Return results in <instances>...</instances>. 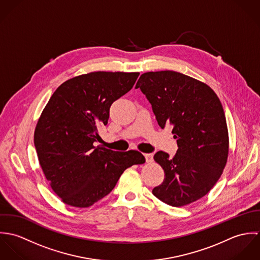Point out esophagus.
I'll list each match as a JSON object with an SVG mask.
<instances>
[{"instance_id":"34e87169","label":"esophagus","mask_w":260,"mask_h":260,"mask_svg":"<svg viewBox=\"0 0 260 260\" xmlns=\"http://www.w3.org/2000/svg\"><path fill=\"white\" fill-rule=\"evenodd\" d=\"M144 157H145V159H146V162H151L152 159H153V154H151V153H145V154H144Z\"/></svg>"}]
</instances>
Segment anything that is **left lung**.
Instances as JSON below:
<instances>
[{
    "mask_svg": "<svg viewBox=\"0 0 260 260\" xmlns=\"http://www.w3.org/2000/svg\"><path fill=\"white\" fill-rule=\"evenodd\" d=\"M135 88L148 99L158 125L173 126L178 145L173 158L163 151L154 155L165 178L152 193L174 207L202 198L220 178L229 152L219 98L205 83L169 70L141 75Z\"/></svg>",
    "mask_w": 260,
    "mask_h": 260,
    "instance_id": "left-lung-1",
    "label": "left lung"
}]
</instances>
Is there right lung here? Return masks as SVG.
<instances>
[{
  "label": "right lung",
  "instance_id": "add662e5",
  "mask_svg": "<svg viewBox=\"0 0 260 260\" xmlns=\"http://www.w3.org/2000/svg\"><path fill=\"white\" fill-rule=\"evenodd\" d=\"M138 72H91L61 84L38 120L34 143L53 191L68 205H93L132 165L143 164L136 150L95 146L98 127L106 126L112 103L129 92Z\"/></svg>",
  "mask_w": 260,
  "mask_h": 260
}]
</instances>
